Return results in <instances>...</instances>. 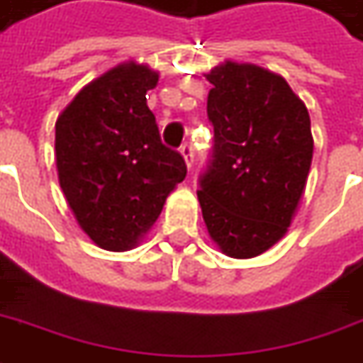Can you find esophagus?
I'll return each instance as SVG.
<instances>
[{"mask_svg": "<svg viewBox=\"0 0 363 363\" xmlns=\"http://www.w3.org/2000/svg\"><path fill=\"white\" fill-rule=\"evenodd\" d=\"M181 153L182 157H184V161H186V167L192 169V163H194V149H192V145H190V143H184V145L181 147Z\"/></svg>", "mask_w": 363, "mask_h": 363, "instance_id": "esophagus-1", "label": "esophagus"}]
</instances>
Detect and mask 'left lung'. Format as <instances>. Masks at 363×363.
Returning <instances> with one entry per match:
<instances>
[{
  "instance_id": "left-lung-1",
  "label": "left lung",
  "mask_w": 363,
  "mask_h": 363,
  "mask_svg": "<svg viewBox=\"0 0 363 363\" xmlns=\"http://www.w3.org/2000/svg\"><path fill=\"white\" fill-rule=\"evenodd\" d=\"M210 164L199 202L222 253L247 259L287 234L313 163L311 118L283 76L225 60L206 74Z\"/></svg>"
}]
</instances>
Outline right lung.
<instances>
[{
	"instance_id": "obj_1",
	"label": "right lung",
	"mask_w": 363,
	"mask_h": 363,
	"mask_svg": "<svg viewBox=\"0 0 363 363\" xmlns=\"http://www.w3.org/2000/svg\"><path fill=\"white\" fill-rule=\"evenodd\" d=\"M157 82L145 65H118L76 94L55 125L60 189L80 228L108 252L135 247L186 177L147 106Z\"/></svg>"
}]
</instances>
